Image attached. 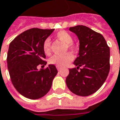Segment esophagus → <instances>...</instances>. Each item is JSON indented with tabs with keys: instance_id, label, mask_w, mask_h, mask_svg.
I'll return each instance as SVG.
<instances>
[{
	"instance_id": "obj_1",
	"label": "esophagus",
	"mask_w": 120,
	"mask_h": 120,
	"mask_svg": "<svg viewBox=\"0 0 120 120\" xmlns=\"http://www.w3.org/2000/svg\"><path fill=\"white\" fill-rule=\"evenodd\" d=\"M56 69L59 70V71H60L61 70V67H59V66H56Z\"/></svg>"
}]
</instances>
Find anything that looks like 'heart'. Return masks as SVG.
Masks as SVG:
<instances>
[{
    "mask_svg": "<svg viewBox=\"0 0 120 120\" xmlns=\"http://www.w3.org/2000/svg\"><path fill=\"white\" fill-rule=\"evenodd\" d=\"M56 37L61 41L64 42L66 45L65 50H75L76 44L72 41V35L65 30H61L56 33ZM43 50L46 55H50L51 53V43L49 38H46L43 43ZM73 60V56L71 53L68 52L63 55H54L52 56L49 62L50 64L55 65L59 67H65L68 66Z\"/></svg>",
    "mask_w": 120,
    "mask_h": 120,
    "instance_id": "b5f03b06",
    "label": "heart"
}]
</instances>
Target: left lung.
Wrapping results in <instances>:
<instances>
[{"mask_svg": "<svg viewBox=\"0 0 120 120\" xmlns=\"http://www.w3.org/2000/svg\"><path fill=\"white\" fill-rule=\"evenodd\" d=\"M69 30L78 37L79 52L74 61L77 68L69 69L66 85L74 94L88 96L98 91L108 77L110 48L101 34L86 26L77 25Z\"/></svg>", "mask_w": 120, "mask_h": 120, "instance_id": "8db88e82", "label": "left lung"}]
</instances>
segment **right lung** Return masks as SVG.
Returning <instances> with one entry per match:
<instances>
[{"instance_id":"1","label":"right lung","mask_w":120,"mask_h":120,"mask_svg":"<svg viewBox=\"0 0 120 120\" xmlns=\"http://www.w3.org/2000/svg\"><path fill=\"white\" fill-rule=\"evenodd\" d=\"M54 30L32 28L17 36L9 44L7 62L11 81L16 90L28 99H37L45 95L58 72L53 64L37 68L46 66L43 43Z\"/></svg>"}]
</instances>
